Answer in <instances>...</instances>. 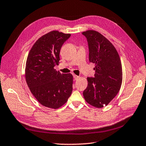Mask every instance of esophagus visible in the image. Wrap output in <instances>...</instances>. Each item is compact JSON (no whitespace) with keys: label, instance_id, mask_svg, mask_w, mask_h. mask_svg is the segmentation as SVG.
I'll list each match as a JSON object with an SVG mask.
<instances>
[{"label":"esophagus","instance_id":"34e87169","mask_svg":"<svg viewBox=\"0 0 146 146\" xmlns=\"http://www.w3.org/2000/svg\"><path fill=\"white\" fill-rule=\"evenodd\" d=\"M73 78H74V80H78V79L80 78V76L76 75V74H74V75H73Z\"/></svg>","mask_w":146,"mask_h":146}]
</instances>
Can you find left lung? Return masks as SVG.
Returning a JSON list of instances; mask_svg holds the SVG:
<instances>
[{"instance_id":"left-lung-1","label":"left lung","mask_w":146,"mask_h":146,"mask_svg":"<svg viewBox=\"0 0 146 146\" xmlns=\"http://www.w3.org/2000/svg\"><path fill=\"white\" fill-rule=\"evenodd\" d=\"M89 60L95 64L94 78H87L88 86L83 92L85 100L92 106H106L119 92L122 82V68L119 54L110 41L100 33L87 31Z\"/></svg>"}]
</instances>
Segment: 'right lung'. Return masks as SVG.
<instances>
[{
	"label": "right lung",
	"instance_id": "add662e5",
	"mask_svg": "<svg viewBox=\"0 0 146 146\" xmlns=\"http://www.w3.org/2000/svg\"><path fill=\"white\" fill-rule=\"evenodd\" d=\"M71 35L54 31L41 36L29 53L25 75L31 93L44 106L57 109L67 102L73 90L72 74H61L59 65L62 46Z\"/></svg>",
	"mask_w": 146,
	"mask_h": 146
}]
</instances>
